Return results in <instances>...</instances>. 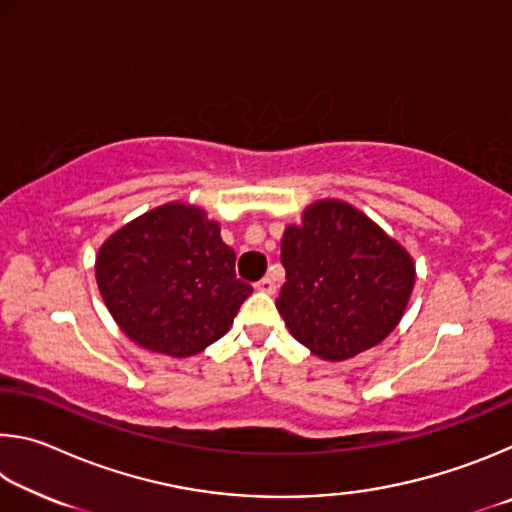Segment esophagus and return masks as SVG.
Returning <instances> with one entry per match:
<instances>
[{
	"mask_svg": "<svg viewBox=\"0 0 512 512\" xmlns=\"http://www.w3.org/2000/svg\"><path fill=\"white\" fill-rule=\"evenodd\" d=\"M255 289L257 291H264V293H275V280L271 275H266V277H262V280H259L257 284H255Z\"/></svg>",
	"mask_w": 512,
	"mask_h": 512,
	"instance_id": "34e87169",
	"label": "esophagus"
}]
</instances>
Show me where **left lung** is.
<instances>
[{"label": "left lung", "mask_w": 512, "mask_h": 512, "mask_svg": "<svg viewBox=\"0 0 512 512\" xmlns=\"http://www.w3.org/2000/svg\"><path fill=\"white\" fill-rule=\"evenodd\" d=\"M275 307L289 332L327 361H345L393 332L415 282L409 253L366 214L318 201L282 237Z\"/></svg>", "instance_id": "obj_1"}]
</instances>
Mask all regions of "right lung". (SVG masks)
I'll use <instances>...</instances> for the list:
<instances>
[{
    "instance_id": "add662e5",
    "label": "right lung",
    "mask_w": 512,
    "mask_h": 512,
    "mask_svg": "<svg viewBox=\"0 0 512 512\" xmlns=\"http://www.w3.org/2000/svg\"><path fill=\"white\" fill-rule=\"evenodd\" d=\"M201 207L169 203L117 230L97 255L112 318L137 345L192 357L228 332L253 287Z\"/></svg>"
}]
</instances>
